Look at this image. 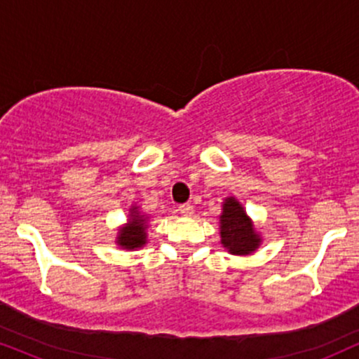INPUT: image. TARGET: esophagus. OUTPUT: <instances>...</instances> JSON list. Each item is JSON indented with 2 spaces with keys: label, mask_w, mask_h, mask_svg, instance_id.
<instances>
[{
  "label": "esophagus",
  "mask_w": 359,
  "mask_h": 359,
  "mask_svg": "<svg viewBox=\"0 0 359 359\" xmlns=\"http://www.w3.org/2000/svg\"><path fill=\"white\" fill-rule=\"evenodd\" d=\"M179 212L182 214V216H185V217H189V216H192V212H194V208H192V204H180L179 205Z\"/></svg>",
  "instance_id": "1"
}]
</instances>
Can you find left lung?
Masks as SVG:
<instances>
[{"label":"left lung","instance_id":"8db88e82","mask_svg":"<svg viewBox=\"0 0 359 359\" xmlns=\"http://www.w3.org/2000/svg\"><path fill=\"white\" fill-rule=\"evenodd\" d=\"M219 236L221 245L228 253L246 257L255 253L262 245V234L255 228V222L246 214L245 208L234 196H228L221 204Z\"/></svg>","mask_w":359,"mask_h":359}]
</instances>
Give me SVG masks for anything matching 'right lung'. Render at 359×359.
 <instances>
[{
  "label": "right lung",
  "mask_w": 359,
  "mask_h": 359,
  "mask_svg": "<svg viewBox=\"0 0 359 359\" xmlns=\"http://www.w3.org/2000/svg\"><path fill=\"white\" fill-rule=\"evenodd\" d=\"M148 222H150V216L143 212L137 204H133L128 212L126 222L118 229L114 243L119 248L128 251L143 248L148 243Z\"/></svg>",
  "instance_id": "right-lung-1"
}]
</instances>
